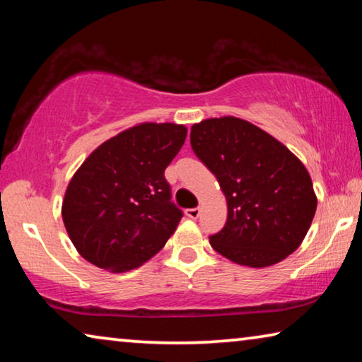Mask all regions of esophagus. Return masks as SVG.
Returning a JSON list of instances; mask_svg holds the SVG:
<instances>
[{
	"mask_svg": "<svg viewBox=\"0 0 362 362\" xmlns=\"http://www.w3.org/2000/svg\"><path fill=\"white\" fill-rule=\"evenodd\" d=\"M185 214H187L188 218H193V220H194V218L199 217L201 209H199V207H192V209H187Z\"/></svg>",
	"mask_w": 362,
	"mask_h": 362,
	"instance_id": "34e87169",
	"label": "esophagus"
}]
</instances>
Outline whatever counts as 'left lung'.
I'll use <instances>...</instances> for the list:
<instances>
[{
    "mask_svg": "<svg viewBox=\"0 0 362 362\" xmlns=\"http://www.w3.org/2000/svg\"><path fill=\"white\" fill-rule=\"evenodd\" d=\"M189 144L216 175L228 206L226 223L209 238L211 246L252 268L274 265L292 254L317 204L300 159L260 127L233 116L193 124Z\"/></svg>",
    "mask_w": 362,
    "mask_h": 362,
    "instance_id": "left-lung-1",
    "label": "left lung"
}]
</instances>
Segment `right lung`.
Masks as SVG:
<instances>
[{"instance_id": "1", "label": "right lung", "mask_w": 362, "mask_h": 362, "mask_svg": "<svg viewBox=\"0 0 362 362\" xmlns=\"http://www.w3.org/2000/svg\"><path fill=\"white\" fill-rule=\"evenodd\" d=\"M185 137L182 124L144 122L103 142L81 164L65 192L62 217L86 260L122 273L164 247L183 217L164 170Z\"/></svg>"}]
</instances>
